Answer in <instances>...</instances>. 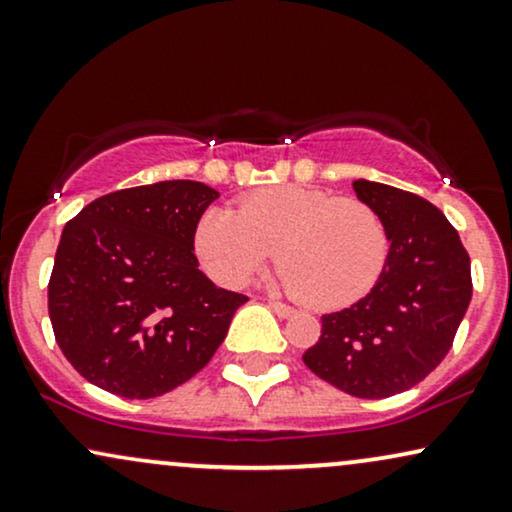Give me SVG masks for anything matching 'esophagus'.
Returning <instances> with one entry per match:
<instances>
[{"mask_svg": "<svg viewBox=\"0 0 512 512\" xmlns=\"http://www.w3.org/2000/svg\"><path fill=\"white\" fill-rule=\"evenodd\" d=\"M268 306L273 308V311L280 315V318H289V315H294V308L285 304V301H277V299H268Z\"/></svg>", "mask_w": 512, "mask_h": 512, "instance_id": "esophagus-1", "label": "esophagus"}]
</instances>
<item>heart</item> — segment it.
<instances>
[{"label": "heart", "mask_w": 512, "mask_h": 512, "mask_svg": "<svg viewBox=\"0 0 512 512\" xmlns=\"http://www.w3.org/2000/svg\"><path fill=\"white\" fill-rule=\"evenodd\" d=\"M277 282L315 308H339L380 280L389 237L363 199L285 185L258 189L237 211L208 208L194 227V251L213 280L242 287L270 258Z\"/></svg>", "instance_id": "b5f03b06"}]
</instances>
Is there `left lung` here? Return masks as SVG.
<instances>
[{
  "label": "left lung",
  "instance_id": "obj_1",
  "mask_svg": "<svg viewBox=\"0 0 512 512\" xmlns=\"http://www.w3.org/2000/svg\"><path fill=\"white\" fill-rule=\"evenodd\" d=\"M380 213L389 254L368 296L325 313L308 370L358 399H387L444 361L472 299L470 256L458 230L430 201L380 182H353Z\"/></svg>",
  "mask_w": 512,
  "mask_h": 512
}]
</instances>
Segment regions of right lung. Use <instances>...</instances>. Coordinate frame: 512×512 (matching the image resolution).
<instances>
[{"label":"right lung","mask_w":512,"mask_h":512,"mask_svg":"<svg viewBox=\"0 0 512 512\" xmlns=\"http://www.w3.org/2000/svg\"><path fill=\"white\" fill-rule=\"evenodd\" d=\"M216 189L166 180L94 199L63 227L49 320L68 363L99 389L154 399L211 361L249 296L213 285L194 227Z\"/></svg>","instance_id":"right-lung-1"}]
</instances>
